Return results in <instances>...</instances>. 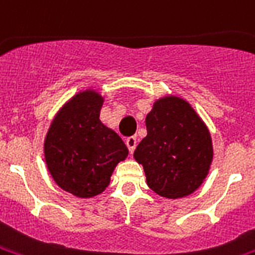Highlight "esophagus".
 I'll list each match as a JSON object with an SVG mask.
<instances>
[{
  "label": "esophagus",
  "instance_id": "esophagus-1",
  "mask_svg": "<svg viewBox=\"0 0 255 255\" xmlns=\"http://www.w3.org/2000/svg\"><path fill=\"white\" fill-rule=\"evenodd\" d=\"M136 137L135 136H129L126 139V144H127L128 150H129V152L132 154L133 150H135V147H136Z\"/></svg>",
  "mask_w": 255,
  "mask_h": 255
}]
</instances>
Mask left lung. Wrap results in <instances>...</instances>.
<instances>
[{
  "instance_id": "left-lung-1",
  "label": "left lung",
  "mask_w": 255,
  "mask_h": 255,
  "mask_svg": "<svg viewBox=\"0 0 255 255\" xmlns=\"http://www.w3.org/2000/svg\"><path fill=\"white\" fill-rule=\"evenodd\" d=\"M147 136L133 158L146 173L147 185L166 199L193 193L208 174L214 150L204 122L188 101L166 96L146 118Z\"/></svg>"
}]
</instances>
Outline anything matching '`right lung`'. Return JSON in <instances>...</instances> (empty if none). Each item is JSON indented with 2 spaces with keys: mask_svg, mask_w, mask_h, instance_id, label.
Wrapping results in <instances>:
<instances>
[{
  "mask_svg": "<svg viewBox=\"0 0 255 255\" xmlns=\"http://www.w3.org/2000/svg\"><path fill=\"white\" fill-rule=\"evenodd\" d=\"M103 103L94 90L75 94L56 113L44 140L54 181L81 199L103 193L116 165L128 155L122 137L100 122Z\"/></svg>",
  "mask_w": 255,
  "mask_h": 255,
  "instance_id": "obj_1",
  "label": "right lung"
}]
</instances>
